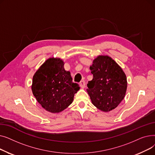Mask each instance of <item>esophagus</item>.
Returning <instances> with one entry per match:
<instances>
[{
	"mask_svg": "<svg viewBox=\"0 0 155 155\" xmlns=\"http://www.w3.org/2000/svg\"><path fill=\"white\" fill-rule=\"evenodd\" d=\"M80 87L82 88H85V82L84 80H82V81H81V82H80Z\"/></svg>",
	"mask_w": 155,
	"mask_h": 155,
	"instance_id": "1",
	"label": "esophagus"
}]
</instances>
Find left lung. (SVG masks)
Instances as JSON below:
<instances>
[{"label": "left lung", "mask_w": 155, "mask_h": 155, "mask_svg": "<svg viewBox=\"0 0 155 155\" xmlns=\"http://www.w3.org/2000/svg\"><path fill=\"white\" fill-rule=\"evenodd\" d=\"M93 79L88 81L87 92L95 106L104 112L116 108L123 100L127 78L119 64L108 56H99L90 67Z\"/></svg>", "instance_id": "8db88e82"}]
</instances>
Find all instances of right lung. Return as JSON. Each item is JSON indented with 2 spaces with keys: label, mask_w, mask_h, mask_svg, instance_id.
I'll use <instances>...</instances> for the list:
<instances>
[{
  "label": "right lung",
  "mask_w": 155,
  "mask_h": 155,
  "mask_svg": "<svg viewBox=\"0 0 155 155\" xmlns=\"http://www.w3.org/2000/svg\"><path fill=\"white\" fill-rule=\"evenodd\" d=\"M60 58L48 59L32 78V91L37 101L47 111L58 113L67 108L80 89L72 82L70 71L64 69Z\"/></svg>",
  "instance_id": "add662e5"
}]
</instances>
